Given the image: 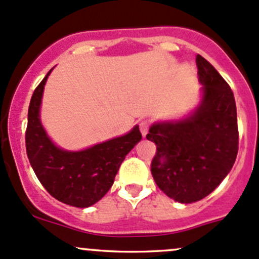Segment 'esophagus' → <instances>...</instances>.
<instances>
[{
    "label": "esophagus",
    "instance_id": "obj_1",
    "mask_svg": "<svg viewBox=\"0 0 259 259\" xmlns=\"http://www.w3.org/2000/svg\"><path fill=\"white\" fill-rule=\"evenodd\" d=\"M139 127H140V132H142L143 137H145V135L148 134V132H149V121H146V120H143V121H140Z\"/></svg>",
    "mask_w": 259,
    "mask_h": 259
}]
</instances>
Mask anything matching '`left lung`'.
Here are the masks:
<instances>
[{
  "mask_svg": "<svg viewBox=\"0 0 259 259\" xmlns=\"http://www.w3.org/2000/svg\"><path fill=\"white\" fill-rule=\"evenodd\" d=\"M203 98L187 119L158 122L146 139L156 145L151 174L156 185L179 203L210 194L231 171L238 153L233 91L207 60L197 55Z\"/></svg>",
  "mask_w": 259,
  "mask_h": 259,
  "instance_id": "left-lung-1",
  "label": "left lung"
}]
</instances>
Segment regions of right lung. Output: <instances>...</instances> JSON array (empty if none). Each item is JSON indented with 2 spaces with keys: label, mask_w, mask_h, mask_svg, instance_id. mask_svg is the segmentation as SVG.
Listing matches in <instances>:
<instances>
[{
  "label": "right lung",
  "mask_w": 259,
  "mask_h": 259,
  "mask_svg": "<svg viewBox=\"0 0 259 259\" xmlns=\"http://www.w3.org/2000/svg\"><path fill=\"white\" fill-rule=\"evenodd\" d=\"M50 70L38 83L28 106L26 151L28 160L46 190L60 202L88 208L101 199L113 185L115 176L130 150L142 140L139 126L122 137L80 151L57 148L40 120L44 88Z\"/></svg>",
  "instance_id": "obj_1"
}]
</instances>
